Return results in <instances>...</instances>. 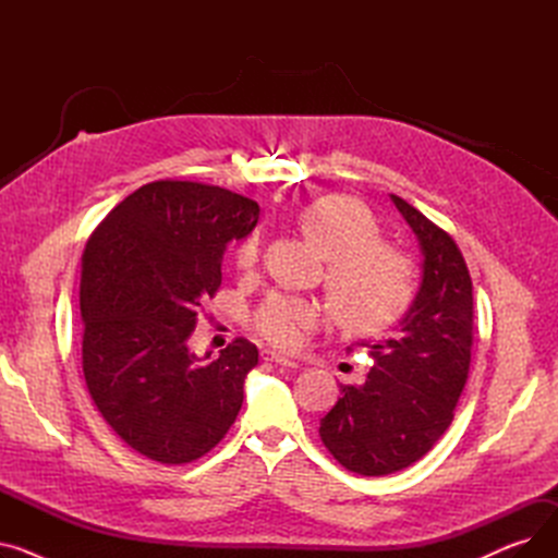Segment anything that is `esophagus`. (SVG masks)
<instances>
[{"label": "esophagus", "instance_id": "esophagus-1", "mask_svg": "<svg viewBox=\"0 0 558 558\" xmlns=\"http://www.w3.org/2000/svg\"><path fill=\"white\" fill-rule=\"evenodd\" d=\"M262 360H264V362H274V364L284 366V368H299V362H296V360H289V357L276 353V350H262Z\"/></svg>", "mask_w": 558, "mask_h": 558}]
</instances>
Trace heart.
I'll return each mask as SVG.
<instances>
[{"label":"heart","instance_id":"b5f03b06","mask_svg":"<svg viewBox=\"0 0 558 558\" xmlns=\"http://www.w3.org/2000/svg\"><path fill=\"white\" fill-rule=\"evenodd\" d=\"M299 226L328 257V299L345 328L377 330L402 314L414 289L412 259L379 242V226L362 203L324 196L305 205ZM262 251V234L251 232L234 248L238 269L255 271ZM324 318L318 303L274 291L255 307L251 326L264 341L294 350Z\"/></svg>","mask_w":558,"mask_h":558}]
</instances>
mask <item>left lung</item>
I'll use <instances>...</instances> for the list:
<instances>
[{
	"instance_id": "left-lung-1",
	"label": "left lung",
	"mask_w": 558,
	"mask_h": 558,
	"mask_svg": "<svg viewBox=\"0 0 558 558\" xmlns=\"http://www.w3.org/2000/svg\"><path fill=\"white\" fill-rule=\"evenodd\" d=\"M416 232L423 282L391 339L366 348L373 368L366 383L343 385L341 398L320 418V441L350 473L379 477L425 457L454 418L471 371L473 280L450 234L414 205L391 194Z\"/></svg>"
}]
</instances>
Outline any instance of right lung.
I'll return each mask as SVG.
<instances>
[{
  "label": "right lung",
  "mask_w": 558,
  "mask_h": 558,
  "mask_svg": "<svg viewBox=\"0 0 558 558\" xmlns=\"http://www.w3.org/2000/svg\"><path fill=\"white\" fill-rule=\"evenodd\" d=\"M257 219L253 198L165 179L114 205L85 244V387L110 429L146 459L181 465L208 454L240 414L257 348L238 337L215 362H198L187 339L221 287L226 244Z\"/></svg>",
  "instance_id": "obj_1"
}]
</instances>
